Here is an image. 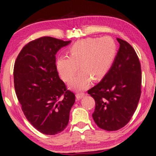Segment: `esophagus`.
Returning a JSON list of instances; mask_svg holds the SVG:
<instances>
[{"label":"esophagus","instance_id":"1","mask_svg":"<svg viewBox=\"0 0 156 156\" xmlns=\"http://www.w3.org/2000/svg\"><path fill=\"white\" fill-rule=\"evenodd\" d=\"M84 95H85V94L84 93H76V98H77V99L79 100L81 98H82V97H83Z\"/></svg>","mask_w":156,"mask_h":156}]
</instances>
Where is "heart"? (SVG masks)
<instances>
[{"label":"heart","mask_w":156,"mask_h":156,"mask_svg":"<svg viewBox=\"0 0 156 156\" xmlns=\"http://www.w3.org/2000/svg\"><path fill=\"white\" fill-rule=\"evenodd\" d=\"M117 44L110 36L87 38L75 42L68 49L69 56L57 58L56 67L61 78L68 82L79 70L81 72L69 84L79 91L89 86L92 79L100 80L107 74L116 56Z\"/></svg>","instance_id":"heart-1"}]
</instances>
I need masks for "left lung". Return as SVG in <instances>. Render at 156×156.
I'll list each match as a JSON object with an SVG mask.
<instances>
[{
    "label": "left lung",
    "instance_id": "left-lung-1",
    "mask_svg": "<svg viewBox=\"0 0 156 156\" xmlns=\"http://www.w3.org/2000/svg\"><path fill=\"white\" fill-rule=\"evenodd\" d=\"M120 44L110 69L99 83L88 90L93 97L94 122L101 129L114 131L129 122L141 94V64L129 42L117 38Z\"/></svg>",
    "mask_w": 156,
    "mask_h": 156
}]
</instances>
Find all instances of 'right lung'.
Returning a JSON list of instances; mask_svg holds the SVG:
<instances>
[{
    "mask_svg": "<svg viewBox=\"0 0 156 156\" xmlns=\"http://www.w3.org/2000/svg\"><path fill=\"white\" fill-rule=\"evenodd\" d=\"M71 41L43 36L21 50L13 69L14 87L27 120L44 135L60 133L68 126L75 94L67 89L56 67L55 55Z\"/></svg>",
    "mask_w": 156,
    "mask_h": 156,
    "instance_id": "obj_1",
    "label": "right lung"
}]
</instances>
